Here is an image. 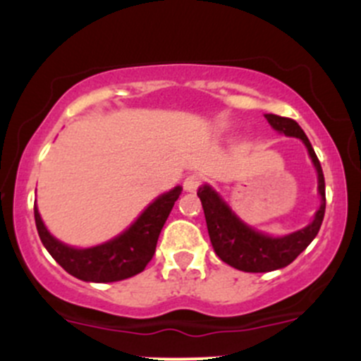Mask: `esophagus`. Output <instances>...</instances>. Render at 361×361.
Segmentation results:
<instances>
[{
    "label": "esophagus",
    "mask_w": 361,
    "mask_h": 361,
    "mask_svg": "<svg viewBox=\"0 0 361 361\" xmlns=\"http://www.w3.org/2000/svg\"><path fill=\"white\" fill-rule=\"evenodd\" d=\"M202 185V178L199 174H188L183 181V188L187 192H195Z\"/></svg>",
    "instance_id": "1"
}]
</instances>
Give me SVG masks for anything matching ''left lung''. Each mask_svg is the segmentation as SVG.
<instances>
[{
  "mask_svg": "<svg viewBox=\"0 0 361 361\" xmlns=\"http://www.w3.org/2000/svg\"><path fill=\"white\" fill-rule=\"evenodd\" d=\"M265 118L271 123L272 129H276L278 133L304 141L309 157H311L316 173H318V192L319 197H322V204H319V209L316 211L314 220L307 227L285 235V238H271V235L257 232L245 221L239 220L213 188L207 187V185L199 188L197 195L202 202L207 232H209L214 253L225 264L245 272H269L292 264L318 234L326 206L325 178H323L322 164L316 157L302 127L292 118L272 115V113H267Z\"/></svg>",
  "mask_w": 361,
  "mask_h": 361,
  "instance_id": "1",
  "label": "left lung"
}]
</instances>
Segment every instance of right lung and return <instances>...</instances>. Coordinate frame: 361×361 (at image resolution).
I'll return each mask as SVG.
<instances>
[{
	"mask_svg": "<svg viewBox=\"0 0 361 361\" xmlns=\"http://www.w3.org/2000/svg\"><path fill=\"white\" fill-rule=\"evenodd\" d=\"M180 194L181 187H174L160 195L126 232L94 248L78 250L57 241L47 231L35 204L36 228L47 251L71 276L89 283L122 281L140 274L152 260L160 231Z\"/></svg>",
	"mask_w": 361,
	"mask_h": 361,
	"instance_id": "right-lung-1",
	"label": "right lung"
}]
</instances>
